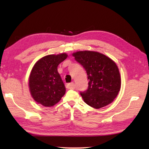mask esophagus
Returning a JSON list of instances; mask_svg holds the SVG:
<instances>
[{
    "instance_id": "1",
    "label": "esophagus",
    "mask_w": 149,
    "mask_h": 149,
    "mask_svg": "<svg viewBox=\"0 0 149 149\" xmlns=\"http://www.w3.org/2000/svg\"><path fill=\"white\" fill-rule=\"evenodd\" d=\"M74 83L72 82V83H70V84H66V85H65V87L67 88L68 89H74Z\"/></svg>"
}]
</instances>
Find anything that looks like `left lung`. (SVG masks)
Listing matches in <instances>:
<instances>
[{
    "mask_svg": "<svg viewBox=\"0 0 149 149\" xmlns=\"http://www.w3.org/2000/svg\"><path fill=\"white\" fill-rule=\"evenodd\" d=\"M72 55L84 68L89 79L88 89L80 93L84 102L97 109L113 102L121 87L120 74L116 63L95 51H78Z\"/></svg>",
    "mask_w": 149,
    "mask_h": 149,
    "instance_id": "1",
    "label": "left lung"
}]
</instances>
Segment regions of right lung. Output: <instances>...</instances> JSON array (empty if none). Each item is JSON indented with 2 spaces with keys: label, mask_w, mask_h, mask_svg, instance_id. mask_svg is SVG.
<instances>
[{
  "label": "right lung",
  "mask_w": 149,
  "mask_h": 149,
  "mask_svg": "<svg viewBox=\"0 0 149 149\" xmlns=\"http://www.w3.org/2000/svg\"><path fill=\"white\" fill-rule=\"evenodd\" d=\"M67 57L65 53L50 54L35 63L29 76V87L37 102L44 107H52L64 95L65 88L57 68Z\"/></svg>",
  "instance_id": "obj_1"
}]
</instances>
